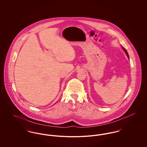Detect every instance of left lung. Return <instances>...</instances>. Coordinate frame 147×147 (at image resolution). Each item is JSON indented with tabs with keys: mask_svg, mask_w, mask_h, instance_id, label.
Listing matches in <instances>:
<instances>
[{
	"mask_svg": "<svg viewBox=\"0 0 147 147\" xmlns=\"http://www.w3.org/2000/svg\"><path fill=\"white\" fill-rule=\"evenodd\" d=\"M122 49L125 51V53L126 54V55H127V57H128V59H129V56H128V52H127V50H126L123 47H122Z\"/></svg>",
	"mask_w": 147,
	"mask_h": 147,
	"instance_id": "1",
	"label": "left lung"
}]
</instances>
